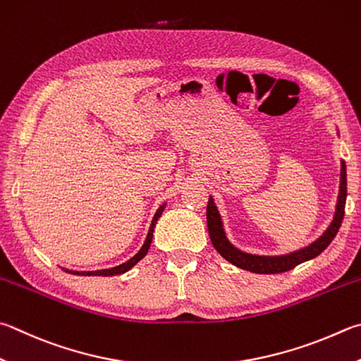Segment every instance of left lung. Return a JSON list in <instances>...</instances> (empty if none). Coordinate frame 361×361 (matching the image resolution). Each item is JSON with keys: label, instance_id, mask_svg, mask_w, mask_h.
<instances>
[{"label": "left lung", "instance_id": "1", "mask_svg": "<svg viewBox=\"0 0 361 361\" xmlns=\"http://www.w3.org/2000/svg\"><path fill=\"white\" fill-rule=\"evenodd\" d=\"M339 135V133H338ZM345 199H347V173H345V162L341 161V176H339V192L336 200L335 214L330 226L325 228L324 233L320 235L317 240L312 243L306 245L300 249H295L292 252L278 254V255H265V254H251L246 251H241L240 247L231 243L227 238L224 231V222H222L221 213L218 207H216L214 199L209 195L208 205H207V224H208V233L209 240L222 257L232 265L241 268V270L259 273V274H274V273H284L289 271L303 262L311 260L317 257L320 252H324L329 245L336 237V233L341 227V222L344 218V208H345Z\"/></svg>", "mask_w": 361, "mask_h": 361}]
</instances>
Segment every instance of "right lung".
Instances as JSON below:
<instances>
[{
    "instance_id": "obj_1",
    "label": "right lung",
    "mask_w": 361,
    "mask_h": 361,
    "mask_svg": "<svg viewBox=\"0 0 361 361\" xmlns=\"http://www.w3.org/2000/svg\"><path fill=\"white\" fill-rule=\"evenodd\" d=\"M166 205L167 203H162V205L156 209L153 221H152V226H149V228H148V235H147L145 241H143L140 251L137 252L134 257H130L128 262H124V264L112 267V268H104V270H94V271H77V270H69V268H63V270L71 273V274H78V276H115V274H121V273L129 271L130 268H133L135 264H139V262L147 255L149 245H152V240H153L154 226H156V222H158V219L161 218V214L164 212V208H166Z\"/></svg>"
}]
</instances>
